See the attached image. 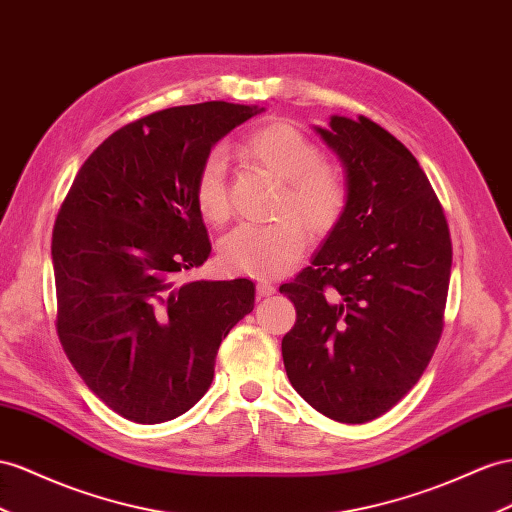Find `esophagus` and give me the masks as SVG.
Returning a JSON list of instances; mask_svg holds the SVG:
<instances>
[{
    "instance_id": "obj_1",
    "label": "esophagus",
    "mask_w": 512,
    "mask_h": 512,
    "mask_svg": "<svg viewBox=\"0 0 512 512\" xmlns=\"http://www.w3.org/2000/svg\"><path fill=\"white\" fill-rule=\"evenodd\" d=\"M274 292H277V287H274L272 283H268V281H257V294H259V298L272 296Z\"/></svg>"
}]
</instances>
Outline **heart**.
I'll return each instance as SVG.
<instances>
[{
	"instance_id": "heart-1",
	"label": "heart",
	"mask_w": 512,
	"mask_h": 512,
	"mask_svg": "<svg viewBox=\"0 0 512 512\" xmlns=\"http://www.w3.org/2000/svg\"><path fill=\"white\" fill-rule=\"evenodd\" d=\"M244 160L281 181L277 218L268 225L235 227L220 242V264L248 277H277L290 270L307 246V231L324 238L337 229L348 207L346 179L320 157L316 142L290 123L272 121L248 131L240 142ZM194 201L201 216L222 225L229 218L227 164L218 151L205 155L194 177Z\"/></svg>"
}]
</instances>
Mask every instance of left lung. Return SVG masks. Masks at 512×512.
Instances as JSON below:
<instances>
[{
	"instance_id": "left-lung-1",
	"label": "left lung",
	"mask_w": 512,
	"mask_h": 512,
	"mask_svg": "<svg viewBox=\"0 0 512 512\" xmlns=\"http://www.w3.org/2000/svg\"><path fill=\"white\" fill-rule=\"evenodd\" d=\"M316 131L344 162L348 207L311 266L279 287L296 307L283 363L313 409L365 424L396 406L435 355L452 240L422 166L387 129L331 116Z\"/></svg>"
}]
</instances>
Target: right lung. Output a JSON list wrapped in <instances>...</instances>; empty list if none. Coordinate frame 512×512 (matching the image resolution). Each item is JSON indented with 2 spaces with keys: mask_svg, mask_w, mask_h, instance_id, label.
I'll return each mask as SVG.
<instances>
[{
  "mask_svg": "<svg viewBox=\"0 0 512 512\" xmlns=\"http://www.w3.org/2000/svg\"><path fill=\"white\" fill-rule=\"evenodd\" d=\"M257 112L207 101L127 123L90 153L60 205V344L88 389L136 424L190 411L214 381L220 342L253 311V281L179 277L212 253L196 170Z\"/></svg>",
  "mask_w": 512,
  "mask_h": 512,
  "instance_id": "add662e5",
  "label": "right lung"
}]
</instances>
